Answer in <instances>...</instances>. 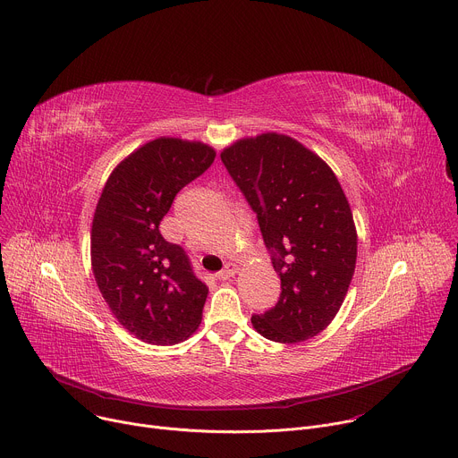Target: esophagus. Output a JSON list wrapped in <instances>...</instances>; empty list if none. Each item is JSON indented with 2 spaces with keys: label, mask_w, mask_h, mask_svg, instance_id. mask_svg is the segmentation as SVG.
I'll return each instance as SVG.
<instances>
[{
  "label": "esophagus",
  "mask_w": 458,
  "mask_h": 458,
  "mask_svg": "<svg viewBox=\"0 0 458 458\" xmlns=\"http://www.w3.org/2000/svg\"><path fill=\"white\" fill-rule=\"evenodd\" d=\"M238 271H240V266H238V264H234V262H227V264L224 266V269L220 271V278H222V280H227V278L234 276Z\"/></svg>",
  "instance_id": "obj_1"
}]
</instances>
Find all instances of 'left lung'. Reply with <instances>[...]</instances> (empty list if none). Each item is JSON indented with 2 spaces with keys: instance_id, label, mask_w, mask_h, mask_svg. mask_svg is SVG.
Masks as SVG:
<instances>
[{
  "instance_id": "1",
  "label": "left lung",
  "mask_w": 458,
  "mask_h": 458,
  "mask_svg": "<svg viewBox=\"0 0 458 458\" xmlns=\"http://www.w3.org/2000/svg\"><path fill=\"white\" fill-rule=\"evenodd\" d=\"M271 250L282 282L276 306L252 315L264 338L294 344L336 317L357 264V227L331 167L291 136L264 132L222 150Z\"/></svg>"
}]
</instances>
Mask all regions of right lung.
<instances>
[{"mask_svg": "<svg viewBox=\"0 0 458 458\" xmlns=\"http://www.w3.org/2000/svg\"><path fill=\"white\" fill-rule=\"evenodd\" d=\"M216 150L201 141L157 138L111 173L90 229L98 289L118 322L152 345H174L199 322L208 285L185 250L167 242L160 222L182 187L206 173Z\"/></svg>", "mask_w": 458, "mask_h": 458, "instance_id": "obj_1", "label": "right lung"}]
</instances>
